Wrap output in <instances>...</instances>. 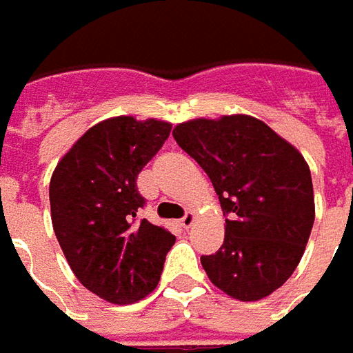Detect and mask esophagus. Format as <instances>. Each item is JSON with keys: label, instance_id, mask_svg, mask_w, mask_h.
<instances>
[{"label": "esophagus", "instance_id": "obj_1", "mask_svg": "<svg viewBox=\"0 0 353 353\" xmlns=\"http://www.w3.org/2000/svg\"><path fill=\"white\" fill-rule=\"evenodd\" d=\"M195 221H197L195 213H193V211H188V213L183 214V219H181L179 223H181V226H183V228H191V226L195 225Z\"/></svg>", "mask_w": 353, "mask_h": 353}]
</instances>
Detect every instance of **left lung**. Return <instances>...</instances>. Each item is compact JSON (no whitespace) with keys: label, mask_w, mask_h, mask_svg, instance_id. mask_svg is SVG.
<instances>
[{"label":"left lung","mask_w":353,"mask_h":353,"mask_svg":"<svg viewBox=\"0 0 353 353\" xmlns=\"http://www.w3.org/2000/svg\"><path fill=\"white\" fill-rule=\"evenodd\" d=\"M219 195L225 242L201 265L226 295L260 301L295 272L314 223L309 164L260 119H193L174 128Z\"/></svg>","instance_id":"1"}]
</instances>
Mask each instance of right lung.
I'll use <instances>...</instances> for the list:
<instances>
[{"label":"right lung","instance_id":"1","mask_svg":"<svg viewBox=\"0 0 353 353\" xmlns=\"http://www.w3.org/2000/svg\"><path fill=\"white\" fill-rule=\"evenodd\" d=\"M165 121L113 117L70 148L50 179L58 244L79 283L115 305L152 293L176 236L139 219L137 177L170 137Z\"/></svg>","mask_w":353,"mask_h":353}]
</instances>
